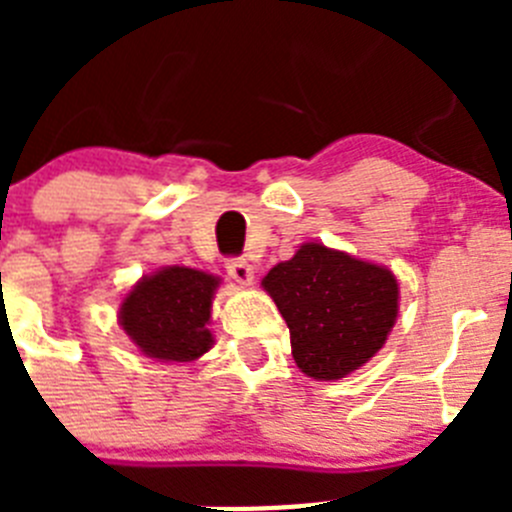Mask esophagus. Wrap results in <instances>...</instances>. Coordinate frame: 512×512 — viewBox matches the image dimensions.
I'll return each instance as SVG.
<instances>
[{"label": "esophagus", "mask_w": 512, "mask_h": 512, "mask_svg": "<svg viewBox=\"0 0 512 512\" xmlns=\"http://www.w3.org/2000/svg\"><path fill=\"white\" fill-rule=\"evenodd\" d=\"M225 269H228V274L235 279V282H241V284L253 282V266L248 264L246 259H228Z\"/></svg>", "instance_id": "esophagus-1"}]
</instances>
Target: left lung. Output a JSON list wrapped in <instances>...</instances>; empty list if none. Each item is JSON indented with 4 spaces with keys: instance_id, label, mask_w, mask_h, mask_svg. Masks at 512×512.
Segmentation results:
<instances>
[{
    "instance_id": "1",
    "label": "left lung",
    "mask_w": 512,
    "mask_h": 512,
    "mask_svg": "<svg viewBox=\"0 0 512 512\" xmlns=\"http://www.w3.org/2000/svg\"><path fill=\"white\" fill-rule=\"evenodd\" d=\"M287 320L292 356L312 379H341L372 359L397 318V279L384 266L305 243L264 277Z\"/></svg>"
}]
</instances>
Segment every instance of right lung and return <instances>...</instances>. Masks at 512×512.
Here are the masks:
<instances>
[{"mask_svg": "<svg viewBox=\"0 0 512 512\" xmlns=\"http://www.w3.org/2000/svg\"><path fill=\"white\" fill-rule=\"evenodd\" d=\"M217 279L187 266H166L143 277L120 307V323L146 356L194 361L212 346V295Z\"/></svg>", "mask_w": 512, "mask_h": 512, "instance_id": "obj_1", "label": "right lung"}]
</instances>
